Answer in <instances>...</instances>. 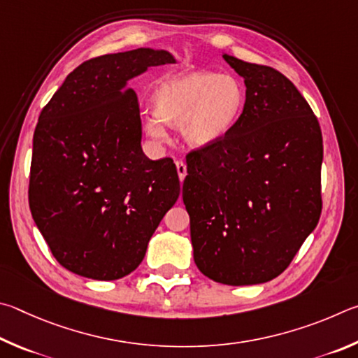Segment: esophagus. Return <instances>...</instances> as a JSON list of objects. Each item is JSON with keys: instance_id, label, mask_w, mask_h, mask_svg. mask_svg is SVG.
Returning <instances> with one entry per match:
<instances>
[{"instance_id": "esophagus-1", "label": "esophagus", "mask_w": 358, "mask_h": 358, "mask_svg": "<svg viewBox=\"0 0 358 358\" xmlns=\"http://www.w3.org/2000/svg\"><path fill=\"white\" fill-rule=\"evenodd\" d=\"M176 169H178V176L179 180H184L187 176V165L182 160H176Z\"/></svg>"}]
</instances>
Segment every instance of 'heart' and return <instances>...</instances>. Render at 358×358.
<instances>
[{"label": "heart", "instance_id": "b5f03b06", "mask_svg": "<svg viewBox=\"0 0 358 358\" xmlns=\"http://www.w3.org/2000/svg\"><path fill=\"white\" fill-rule=\"evenodd\" d=\"M155 116L144 121L152 140H166L168 125H179L184 141L206 148L233 130L247 105V87L233 73L196 71L171 77L159 85L154 97Z\"/></svg>", "mask_w": 358, "mask_h": 358}]
</instances>
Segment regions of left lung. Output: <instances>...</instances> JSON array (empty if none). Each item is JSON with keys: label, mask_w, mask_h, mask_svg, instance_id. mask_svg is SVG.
Masks as SVG:
<instances>
[{"label": "left lung", "mask_w": 358, "mask_h": 358, "mask_svg": "<svg viewBox=\"0 0 358 358\" xmlns=\"http://www.w3.org/2000/svg\"><path fill=\"white\" fill-rule=\"evenodd\" d=\"M223 58L245 81V110L223 140L187 157L182 199L199 271L259 285L291 264L321 217L322 134L283 73Z\"/></svg>", "instance_id": "obj_1"}]
</instances>
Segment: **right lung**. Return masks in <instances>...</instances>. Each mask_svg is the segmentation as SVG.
Listing matches in <instances>:
<instances>
[{
  "mask_svg": "<svg viewBox=\"0 0 358 358\" xmlns=\"http://www.w3.org/2000/svg\"><path fill=\"white\" fill-rule=\"evenodd\" d=\"M166 50L103 55L66 77L33 138L29 209L56 261L80 277L134 272L180 185L171 159L141 149L140 105L129 81L173 64Z\"/></svg>",
  "mask_w": 358,
  "mask_h": 358,
  "instance_id": "obj_1",
  "label": "right lung"
}]
</instances>
